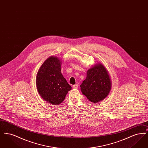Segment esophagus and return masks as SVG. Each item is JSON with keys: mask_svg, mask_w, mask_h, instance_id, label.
<instances>
[{"mask_svg": "<svg viewBox=\"0 0 148 148\" xmlns=\"http://www.w3.org/2000/svg\"><path fill=\"white\" fill-rule=\"evenodd\" d=\"M73 88L74 89H77V88H78V85H73Z\"/></svg>", "mask_w": 148, "mask_h": 148, "instance_id": "1", "label": "esophagus"}]
</instances>
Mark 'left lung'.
<instances>
[{
	"label": "left lung",
	"instance_id": "left-lung-1",
	"mask_svg": "<svg viewBox=\"0 0 148 148\" xmlns=\"http://www.w3.org/2000/svg\"><path fill=\"white\" fill-rule=\"evenodd\" d=\"M80 89L92 103H98L106 98L111 89V81L106 68L99 64L89 69Z\"/></svg>",
	"mask_w": 148,
	"mask_h": 148
}]
</instances>
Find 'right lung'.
Here are the masks:
<instances>
[{"label":"right lung","instance_id":"add662e5","mask_svg":"<svg viewBox=\"0 0 148 148\" xmlns=\"http://www.w3.org/2000/svg\"><path fill=\"white\" fill-rule=\"evenodd\" d=\"M60 67V60L51 56L42 64L36 75L38 92L44 100L51 104H60L71 89L62 74Z\"/></svg>","mask_w":148,"mask_h":148}]
</instances>
